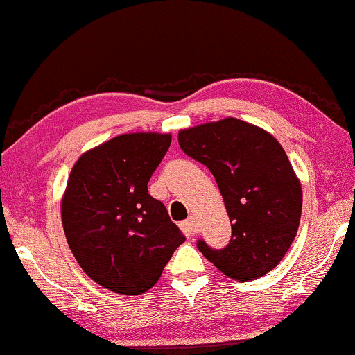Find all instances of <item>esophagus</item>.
I'll return each instance as SVG.
<instances>
[{"label":"esophagus","mask_w":355,"mask_h":355,"mask_svg":"<svg viewBox=\"0 0 355 355\" xmlns=\"http://www.w3.org/2000/svg\"><path fill=\"white\" fill-rule=\"evenodd\" d=\"M182 231L184 232V236H187V237H193L196 234V231H198V226H196L194 218H189L187 221H183Z\"/></svg>","instance_id":"34e87169"}]
</instances>
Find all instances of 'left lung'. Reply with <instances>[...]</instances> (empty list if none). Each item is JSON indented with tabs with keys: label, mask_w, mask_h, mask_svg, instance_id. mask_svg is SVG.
I'll use <instances>...</instances> for the list:
<instances>
[{
	"label": "left lung",
	"mask_w": 355,
	"mask_h": 355,
	"mask_svg": "<svg viewBox=\"0 0 355 355\" xmlns=\"http://www.w3.org/2000/svg\"><path fill=\"white\" fill-rule=\"evenodd\" d=\"M180 148L215 177L232 236L223 250L198 247L226 276L245 282L276 268L292 245L303 207L300 178L268 130L225 118L178 132Z\"/></svg>",
	"instance_id": "8db88e82"
}]
</instances>
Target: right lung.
I'll list each match as a JSON object with an SVG mask.
<instances>
[{
    "mask_svg": "<svg viewBox=\"0 0 355 355\" xmlns=\"http://www.w3.org/2000/svg\"><path fill=\"white\" fill-rule=\"evenodd\" d=\"M172 135L134 132L84 151L62 196V225L83 271L121 295H141L159 280L184 234L148 182Z\"/></svg>",
    "mask_w": 355,
    "mask_h": 355,
    "instance_id": "1",
    "label": "right lung"
}]
</instances>
